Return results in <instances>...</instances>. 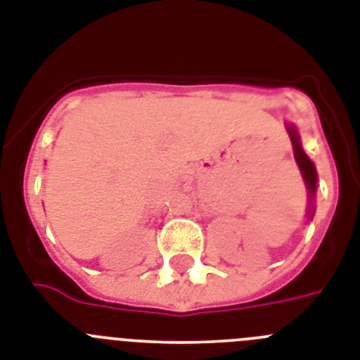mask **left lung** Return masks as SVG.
I'll use <instances>...</instances> for the list:
<instances>
[{
	"instance_id": "8db88e82",
	"label": "left lung",
	"mask_w": 360,
	"mask_h": 360,
	"mask_svg": "<svg viewBox=\"0 0 360 360\" xmlns=\"http://www.w3.org/2000/svg\"><path fill=\"white\" fill-rule=\"evenodd\" d=\"M288 129V134L291 138V146H293V155H295V162L299 165L300 169V174H302V180L306 184V189H308V220H311L313 213H315V193H317V182H319V176H317V169H315V164H313L309 156L304 153L302 146H300V136L297 133V129L295 125L288 124L285 125Z\"/></svg>"
}]
</instances>
